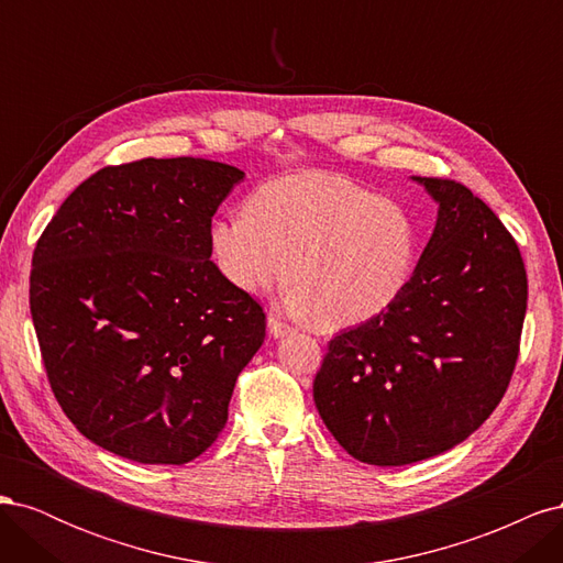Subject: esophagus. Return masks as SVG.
I'll return each mask as SVG.
<instances>
[{
  "instance_id": "34e87169",
  "label": "esophagus",
  "mask_w": 563,
  "mask_h": 563,
  "mask_svg": "<svg viewBox=\"0 0 563 563\" xmlns=\"http://www.w3.org/2000/svg\"><path fill=\"white\" fill-rule=\"evenodd\" d=\"M267 331H269V335H275V338H284L286 333H291L294 329L288 327V323H284L282 319H277L275 314H272V317L267 319Z\"/></svg>"
}]
</instances>
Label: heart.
<instances>
[{
    "instance_id": "heart-1",
    "label": "heart",
    "mask_w": 563,
    "mask_h": 563,
    "mask_svg": "<svg viewBox=\"0 0 563 563\" xmlns=\"http://www.w3.org/2000/svg\"><path fill=\"white\" fill-rule=\"evenodd\" d=\"M211 255L234 288L258 294L286 279L294 302L323 327H350L387 310L411 279L413 216L399 201L323 174L269 180L246 213L216 218Z\"/></svg>"
}]
</instances>
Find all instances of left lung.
Returning <instances> with one entry per match:
<instances>
[{
    "instance_id": "1",
    "label": "left lung",
    "mask_w": 563,
    "mask_h": 563,
    "mask_svg": "<svg viewBox=\"0 0 563 563\" xmlns=\"http://www.w3.org/2000/svg\"><path fill=\"white\" fill-rule=\"evenodd\" d=\"M439 203L411 279L387 310L338 333L314 378L335 441L368 465L453 449L496 411L517 366L528 282L515 236L451 178H413Z\"/></svg>"
}]
</instances>
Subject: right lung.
<instances>
[{"instance_id": "add662e5", "label": "right lung", "mask_w": 563, "mask_h": 563, "mask_svg": "<svg viewBox=\"0 0 563 563\" xmlns=\"http://www.w3.org/2000/svg\"><path fill=\"white\" fill-rule=\"evenodd\" d=\"M244 172L174 157L106 166L32 253L30 314L63 413L93 444L183 465L228 422L265 340L258 300L211 261V218Z\"/></svg>"}]
</instances>
